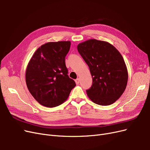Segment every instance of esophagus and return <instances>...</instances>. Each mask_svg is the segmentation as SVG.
<instances>
[{"label":"esophagus","mask_w":150,"mask_h":150,"mask_svg":"<svg viewBox=\"0 0 150 150\" xmlns=\"http://www.w3.org/2000/svg\"><path fill=\"white\" fill-rule=\"evenodd\" d=\"M75 82H76V84H78L79 83V82H80V79H79V78L76 79L75 80Z\"/></svg>","instance_id":"1"}]
</instances>
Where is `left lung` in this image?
<instances>
[{"mask_svg":"<svg viewBox=\"0 0 150 150\" xmlns=\"http://www.w3.org/2000/svg\"><path fill=\"white\" fill-rule=\"evenodd\" d=\"M78 51L93 78L91 87L86 90L89 99L101 106L114 103L128 83V71L121 54L111 44L96 39L79 44Z\"/></svg>","mask_w":150,"mask_h":150,"instance_id":"left-lung-1","label":"left lung"}]
</instances>
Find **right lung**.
<instances>
[{"label":"right lung","mask_w":150,"mask_h":150,"mask_svg":"<svg viewBox=\"0 0 150 150\" xmlns=\"http://www.w3.org/2000/svg\"><path fill=\"white\" fill-rule=\"evenodd\" d=\"M70 41L45 44L35 52L27 67L26 84L36 101L46 107L60 105L76 86L66 66Z\"/></svg>","instance_id":"right-lung-1"}]
</instances>
